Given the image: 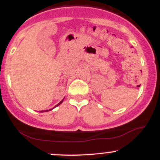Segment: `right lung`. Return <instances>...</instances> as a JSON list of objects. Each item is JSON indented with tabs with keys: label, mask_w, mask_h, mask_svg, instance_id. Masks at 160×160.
Segmentation results:
<instances>
[{
	"label": "right lung",
	"mask_w": 160,
	"mask_h": 160,
	"mask_svg": "<svg viewBox=\"0 0 160 160\" xmlns=\"http://www.w3.org/2000/svg\"><path fill=\"white\" fill-rule=\"evenodd\" d=\"M63 100H62L61 101H60V102H59L58 104H57V105L55 106V107H53V108H55V107H58V106L60 105V104H61V103H62V102H63ZM53 109H50V110H53ZM49 110H44V111H43V110H42V111H40V112H48V111H49Z\"/></svg>",
	"instance_id": "obj_1"
}]
</instances>
